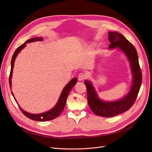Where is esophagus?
I'll return each mask as SVG.
<instances>
[{"mask_svg": "<svg viewBox=\"0 0 152 152\" xmlns=\"http://www.w3.org/2000/svg\"><path fill=\"white\" fill-rule=\"evenodd\" d=\"M86 78V76L84 73H80L78 76L79 81H84Z\"/></svg>", "mask_w": 152, "mask_h": 152, "instance_id": "1", "label": "esophagus"}]
</instances>
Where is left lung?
<instances>
[{"label": "left lung", "mask_w": 152, "mask_h": 152, "mask_svg": "<svg viewBox=\"0 0 152 152\" xmlns=\"http://www.w3.org/2000/svg\"><path fill=\"white\" fill-rule=\"evenodd\" d=\"M108 40L111 42L109 49L118 48L128 59L132 75V83L129 92L122 99L115 101H104L99 98L92 83L85 80L87 102L90 108L96 115L107 118L116 116L128 110L136 100L142 84V72L135 47L123 35L117 32H109Z\"/></svg>", "instance_id": "obj_1"}]
</instances>
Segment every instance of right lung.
I'll use <instances>...</instances> for the list:
<instances>
[{"label":"right lung","instance_id":"1","mask_svg":"<svg viewBox=\"0 0 152 152\" xmlns=\"http://www.w3.org/2000/svg\"><path fill=\"white\" fill-rule=\"evenodd\" d=\"M43 41V38L42 37H36L30 39L28 41H26L23 44L21 45L19 47H18L17 50H15L14 52L13 57L12 58L11 61V71H10V77H9V84L10 87L11 89L12 87V75H13V66H14V63L16 58H17L18 54L21 52V50L25 48L26 46V44L27 43H30V42H36V41ZM77 81V79L76 77L73 78L65 86V87H64L60 95V97L58 99V100L57 103H56V105L50 110L46 111V112L42 113H39V114H33V113H30L27 112V111L23 110L20 106L18 105V107L21 111H22V113L25 115L26 116H27L28 118L32 119V120H34V121H50L52 120V119H55L58 116L60 113L62 112V111L63 110L64 108L65 107L66 105V102L67 100L68 95L69 93L70 92L71 89L73 88V86L76 84ZM12 94L13 96L14 99V95L12 91ZM16 102L17 103V100L15 99ZM17 104L18 103H17Z\"/></svg>","mask_w":152,"mask_h":152}]
</instances>
